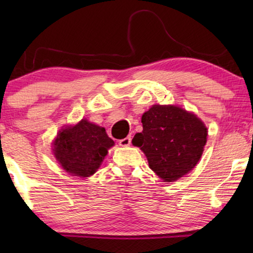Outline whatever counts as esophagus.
Segmentation results:
<instances>
[{"label":"esophagus","mask_w":253,"mask_h":253,"mask_svg":"<svg viewBox=\"0 0 253 253\" xmlns=\"http://www.w3.org/2000/svg\"><path fill=\"white\" fill-rule=\"evenodd\" d=\"M119 144H120V146H122V147L130 146V144H131V137L129 136V137L124 138V139L119 140Z\"/></svg>","instance_id":"esophagus-1"}]
</instances>
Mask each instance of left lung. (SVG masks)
Segmentation results:
<instances>
[{
    "mask_svg": "<svg viewBox=\"0 0 253 253\" xmlns=\"http://www.w3.org/2000/svg\"><path fill=\"white\" fill-rule=\"evenodd\" d=\"M143 131L132 144L164 182H175L195 168L207 141V127L193 113L177 106L153 105L141 116Z\"/></svg>",
    "mask_w": 253,
    "mask_h": 253,
    "instance_id": "8db88e82",
    "label": "left lung"
}]
</instances>
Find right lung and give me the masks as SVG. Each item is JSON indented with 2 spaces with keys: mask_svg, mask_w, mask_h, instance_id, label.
<instances>
[{
  "mask_svg": "<svg viewBox=\"0 0 253 253\" xmlns=\"http://www.w3.org/2000/svg\"><path fill=\"white\" fill-rule=\"evenodd\" d=\"M114 144L105 127L82 120L76 126L58 131L53 143V152L65 171L84 178L98 170Z\"/></svg>",
  "mask_w": 253,
  "mask_h": 253,
  "instance_id": "add662e5",
  "label": "right lung"
}]
</instances>
